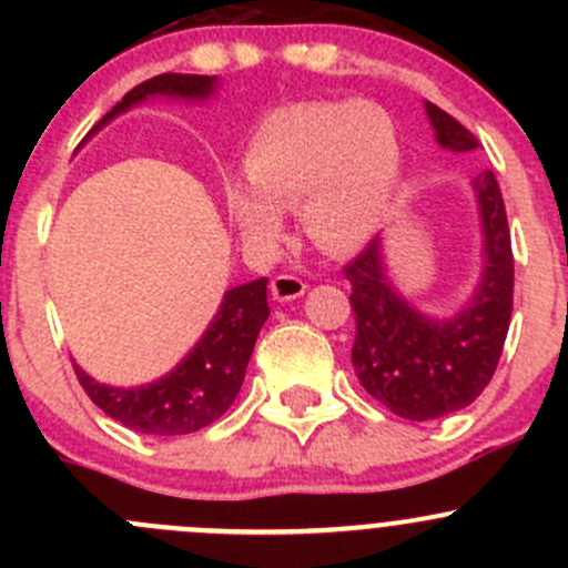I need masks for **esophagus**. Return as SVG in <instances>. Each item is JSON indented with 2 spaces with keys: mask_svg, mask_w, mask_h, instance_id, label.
Instances as JSON below:
<instances>
[{
  "mask_svg": "<svg viewBox=\"0 0 568 568\" xmlns=\"http://www.w3.org/2000/svg\"><path fill=\"white\" fill-rule=\"evenodd\" d=\"M305 291H307V285L302 283L300 277H294V274H277V277L272 280V296L277 302L300 300Z\"/></svg>",
  "mask_w": 568,
  "mask_h": 568,
  "instance_id": "esophagus-1",
  "label": "esophagus"
}]
</instances>
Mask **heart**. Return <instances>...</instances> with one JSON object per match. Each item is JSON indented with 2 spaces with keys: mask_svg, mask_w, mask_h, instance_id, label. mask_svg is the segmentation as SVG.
Wrapping results in <instances>:
<instances>
[{
  "mask_svg": "<svg viewBox=\"0 0 568 568\" xmlns=\"http://www.w3.org/2000/svg\"><path fill=\"white\" fill-rule=\"evenodd\" d=\"M247 189L227 209L242 236L261 247L283 239L280 211H300L324 252H352L390 220L404 178L398 129L374 104H296L268 114L244 156Z\"/></svg>",
  "mask_w": 568,
  "mask_h": 568,
  "instance_id": "b5f03b06",
  "label": "heart"
}]
</instances>
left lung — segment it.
I'll use <instances>...</instances> for the list:
<instances>
[{"mask_svg": "<svg viewBox=\"0 0 568 568\" xmlns=\"http://www.w3.org/2000/svg\"><path fill=\"white\" fill-rule=\"evenodd\" d=\"M439 148L467 153L478 140L448 112L426 101ZM478 200L484 263L469 300L448 318L426 316L400 296L385 266V244L376 236L352 263L357 335L352 365L359 385L404 420H437L473 404L495 376L514 307V255L506 205L495 175L473 181Z\"/></svg>", "mask_w": 568, "mask_h": 568, "instance_id": "8db88e82", "label": "left lung"}]
</instances>
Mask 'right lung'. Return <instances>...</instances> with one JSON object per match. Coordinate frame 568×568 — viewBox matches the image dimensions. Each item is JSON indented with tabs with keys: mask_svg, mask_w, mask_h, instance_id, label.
<instances>
[{
	"mask_svg": "<svg viewBox=\"0 0 568 568\" xmlns=\"http://www.w3.org/2000/svg\"><path fill=\"white\" fill-rule=\"evenodd\" d=\"M216 88H220L216 77H192V73L153 77L129 90L123 101L109 109L88 136H93L109 120L148 99L164 95V99L178 101H205L216 93ZM266 283L268 280L261 277L225 291L209 329L200 335L192 352L162 379L140 387H109L93 379L88 371L73 365L79 385L99 409H104V415L140 434L181 437V434H194L211 426L231 409L242 390L257 332L268 318Z\"/></svg>",
	"mask_w": 568,
	"mask_h": 568,
	"instance_id": "1",
	"label": "right lung"
}]
</instances>
